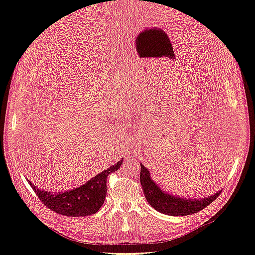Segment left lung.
Listing matches in <instances>:
<instances>
[{
  "instance_id": "obj_1",
  "label": "left lung",
  "mask_w": 255,
  "mask_h": 255,
  "mask_svg": "<svg viewBox=\"0 0 255 255\" xmlns=\"http://www.w3.org/2000/svg\"><path fill=\"white\" fill-rule=\"evenodd\" d=\"M140 184L148 203L159 213L170 216H187L202 211L220 195V191L203 199H187L176 197L161 190L151 179L148 169L140 163Z\"/></svg>"
}]
</instances>
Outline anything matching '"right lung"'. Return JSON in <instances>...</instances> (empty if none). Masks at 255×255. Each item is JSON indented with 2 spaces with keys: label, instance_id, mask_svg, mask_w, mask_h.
I'll return each mask as SVG.
<instances>
[{
  "label": "right lung",
  "instance_id": "right-lung-1",
  "mask_svg": "<svg viewBox=\"0 0 255 255\" xmlns=\"http://www.w3.org/2000/svg\"><path fill=\"white\" fill-rule=\"evenodd\" d=\"M122 160L123 158L107 170L92 177L82 186L65 192H58V194L41 190L32 184V182L26 181L40 199V201L53 212L68 216V217H85V216L96 214L103 205L107 192V176L118 170Z\"/></svg>",
  "mask_w": 255,
  "mask_h": 255
}]
</instances>
